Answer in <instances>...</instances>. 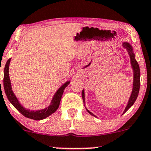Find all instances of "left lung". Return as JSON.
<instances>
[{
    "label": "left lung",
    "mask_w": 151,
    "mask_h": 151,
    "mask_svg": "<svg viewBox=\"0 0 151 151\" xmlns=\"http://www.w3.org/2000/svg\"><path fill=\"white\" fill-rule=\"evenodd\" d=\"M122 46L124 47V48L126 49V50L129 53V58H130V63L132 68L133 70V74H134V77H133V86H132V93L130 95V97H129L128 102H127L126 107H125V110H124L123 114H125V112L127 111V110L129 109V108L131 107L134 104L135 101H136L137 97H138L139 92V88H140V69H139V66L137 61L135 59V55L134 53V51H133L132 47L131 45L127 42H124L122 44ZM82 98L83 99V102H85V93L84 90L82 91L81 93ZM84 103V102H83ZM85 106V104H84ZM87 111L91 114V115L94 116L93 114L91 113V111H89L87 109ZM96 117V116H95Z\"/></svg>",
    "instance_id": "obj_1"
}]
</instances>
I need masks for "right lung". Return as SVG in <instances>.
I'll return each mask as SVG.
<instances>
[{
  "label": "right lung",
  "instance_id": "add662e5",
  "mask_svg": "<svg viewBox=\"0 0 151 151\" xmlns=\"http://www.w3.org/2000/svg\"><path fill=\"white\" fill-rule=\"evenodd\" d=\"M11 58L7 60V61L5 64V69H4V78H3V86H4L5 93L7 95V98L8 99L9 102L15 108L17 109L20 112L22 115H24L25 117L30 118V119L36 120V121H40V120L45 119L47 118L51 114L54 113L58 109L59 105H60V100H61L62 95L63 94L64 90L65 88L69 85L70 81H66L64 84H63L58 89L54 95H53L51 102L49 106L47 108L43 109L40 110H32L30 111L24 108L22 104H20L19 101L13 93L12 89V86H11V81L9 76V63H10Z\"/></svg>",
  "mask_w": 151,
  "mask_h": 151
}]
</instances>
